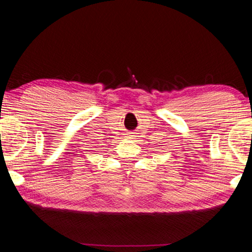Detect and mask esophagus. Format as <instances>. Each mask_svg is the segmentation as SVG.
<instances>
[{"instance_id": "1", "label": "esophagus", "mask_w": 252, "mask_h": 252, "mask_svg": "<svg viewBox=\"0 0 252 252\" xmlns=\"http://www.w3.org/2000/svg\"><path fill=\"white\" fill-rule=\"evenodd\" d=\"M134 136H135V135H134V133H129V134H128V139H129V140L135 139V138H134Z\"/></svg>"}]
</instances>
